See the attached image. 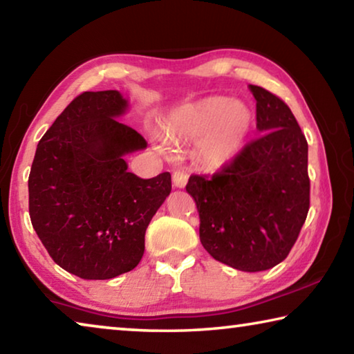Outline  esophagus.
I'll use <instances>...</instances> for the list:
<instances>
[{
    "mask_svg": "<svg viewBox=\"0 0 354 354\" xmlns=\"http://www.w3.org/2000/svg\"><path fill=\"white\" fill-rule=\"evenodd\" d=\"M173 184L176 185V187H184L185 184H187V179H189V175L187 173H184L181 170H176L173 171Z\"/></svg>",
    "mask_w": 354,
    "mask_h": 354,
    "instance_id": "esophagus-1",
    "label": "esophagus"
}]
</instances>
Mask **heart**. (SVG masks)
Segmentation results:
<instances>
[{
    "instance_id": "1",
    "label": "heart",
    "mask_w": 354,
    "mask_h": 354,
    "mask_svg": "<svg viewBox=\"0 0 354 354\" xmlns=\"http://www.w3.org/2000/svg\"><path fill=\"white\" fill-rule=\"evenodd\" d=\"M253 115L243 103L223 97L201 100L179 107L164 122L167 139L196 141L203 164L218 169L242 151L251 131Z\"/></svg>"
}]
</instances>
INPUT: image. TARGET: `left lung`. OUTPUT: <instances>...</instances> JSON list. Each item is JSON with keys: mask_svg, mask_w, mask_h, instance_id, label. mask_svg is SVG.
<instances>
[{"mask_svg": "<svg viewBox=\"0 0 354 354\" xmlns=\"http://www.w3.org/2000/svg\"><path fill=\"white\" fill-rule=\"evenodd\" d=\"M250 91L261 136L212 176L192 175L185 190L207 253L237 270L262 272L286 259L308 217V142L283 100L259 86Z\"/></svg>", "mask_w": 354, "mask_h": 354, "instance_id": "left-lung-1", "label": "left lung"}]
</instances>
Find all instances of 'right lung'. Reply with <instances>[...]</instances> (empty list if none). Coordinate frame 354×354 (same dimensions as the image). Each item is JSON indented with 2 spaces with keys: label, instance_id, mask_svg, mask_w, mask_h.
Segmentation results:
<instances>
[{
  "label": "right lung",
  "instance_id": "add662e5",
  "mask_svg": "<svg viewBox=\"0 0 354 354\" xmlns=\"http://www.w3.org/2000/svg\"><path fill=\"white\" fill-rule=\"evenodd\" d=\"M127 107L117 91L77 95L41 137L29 173L32 227L53 261L82 279L137 267L149 221L171 192L169 171H128L123 156L147 140L115 120Z\"/></svg>",
  "mask_w": 354,
  "mask_h": 354
}]
</instances>
